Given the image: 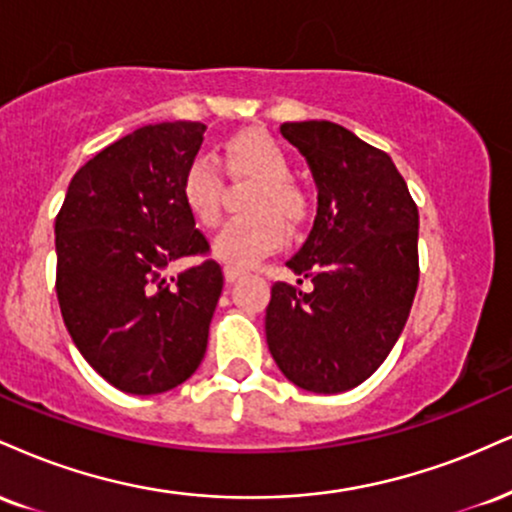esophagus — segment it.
<instances>
[{
  "label": "esophagus",
  "instance_id": "1",
  "mask_svg": "<svg viewBox=\"0 0 512 512\" xmlns=\"http://www.w3.org/2000/svg\"><path fill=\"white\" fill-rule=\"evenodd\" d=\"M243 274H245L243 269H238V267H231V264H229V267H224V276H226V281H229V283L238 281L240 276H243Z\"/></svg>",
  "mask_w": 512,
  "mask_h": 512
}]
</instances>
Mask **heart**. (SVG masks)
Returning a JSON list of instances; mask_svg holds the SVG:
<instances>
[{
  "label": "heart",
  "instance_id": "heart-1",
  "mask_svg": "<svg viewBox=\"0 0 512 512\" xmlns=\"http://www.w3.org/2000/svg\"><path fill=\"white\" fill-rule=\"evenodd\" d=\"M226 166L231 174L255 178L260 188L252 195V217L231 219L212 240L214 255L231 267H252L262 257L281 248L283 221L298 224L305 214V197L291 183L293 166L286 150L267 133H240L226 147ZM224 178L217 159L197 155L181 181V195L188 212L200 224H217L221 212ZM282 219L279 220L278 217Z\"/></svg>",
  "mask_w": 512,
  "mask_h": 512
}]
</instances>
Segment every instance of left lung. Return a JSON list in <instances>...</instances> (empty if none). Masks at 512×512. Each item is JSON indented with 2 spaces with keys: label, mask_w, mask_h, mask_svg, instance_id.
<instances>
[{
  "label": "left lung",
  "mask_w": 512,
  "mask_h": 512,
  "mask_svg": "<svg viewBox=\"0 0 512 512\" xmlns=\"http://www.w3.org/2000/svg\"><path fill=\"white\" fill-rule=\"evenodd\" d=\"M281 135L307 159L319 190L310 236L286 262L315 288L274 283L267 346L295 386L341 393L377 372L408 322L420 214L391 157L348 128L295 121Z\"/></svg>",
  "instance_id": "1"
}]
</instances>
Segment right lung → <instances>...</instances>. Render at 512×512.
<instances>
[{"instance_id": "add662e5", "label": "right lung", "mask_w": 512, "mask_h": 512, "mask_svg": "<svg viewBox=\"0 0 512 512\" xmlns=\"http://www.w3.org/2000/svg\"><path fill=\"white\" fill-rule=\"evenodd\" d=\"M200 121L123 135L80 166L57 214V298L66 329L100 377L123 393L176 389L200 367L224 274L181 195L202 145Z\"/></svg>"}]
</instances>
